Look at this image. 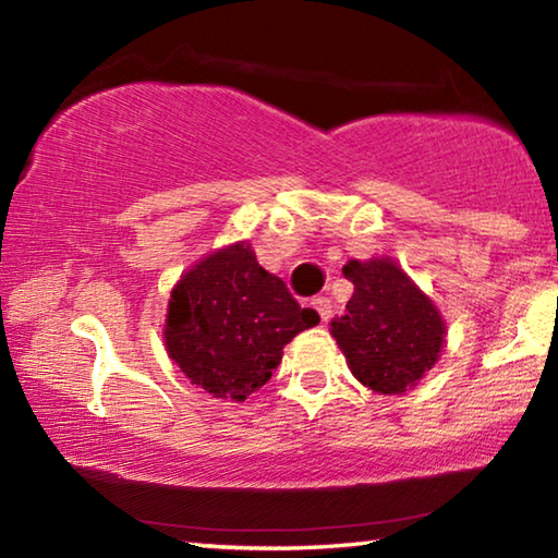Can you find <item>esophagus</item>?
<instances>
[{
	"label": "esophagus",
	"instance_id": "34e87169",
	"mask_svg": "<svg viewBox=\"0 0 558 558\" xmlns=\"http://www.w3.org/2000/svg\"><path fill=\"white\" fill-rule=\"evenodd\" d=\"M310 305L317 310V315L323 317V323H327V319L332 317V300H329V298L317 295V298H313V302H310Z\"/></svg>",
	"mask_w": 558,
	"mask_h": 558
}]
</instances>
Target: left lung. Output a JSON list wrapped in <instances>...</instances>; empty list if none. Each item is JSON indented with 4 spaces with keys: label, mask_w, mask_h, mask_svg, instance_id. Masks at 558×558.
I'll return each instance as SVG.
<instances>
[{
    "label": "left lung",
    "mask_w": 558,
    "mask_h": 558,
    "mask_svg": "<svg viewBox=\"0 0 558 558\" xmlns=\"http://www.w3.org/2000/svg\"><path fill=\"white\" fill-rule=\"evenodd\" d=\"M342 272L354 282V295L329 332L349 369L372 391H409L438 362L446 344L438 307L391 258L349 260Z\"/></svg>",
    "instance_id": "1"
}]
</instances>
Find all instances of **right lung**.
Returning a JSON list of instances; mask_svg holds the SVG:
<instances>
[{"mask_svg":"<svg viewBox=\"0 0 558 558\" xmlns=\"http://www.w3.org/2000/svg\"><path fill=\"white\" fill-rule=\"evenodd\" d=\"M319 323L286 282L258 266L248 243H233L189 268L169 295L165 344L192 384L214 399L243 401L260 389L282 347Z\"/></svg>","mask_w":558,"mask_h":558,"instance_id":"right-lung-1","label":"right lung"}]
</instances>
